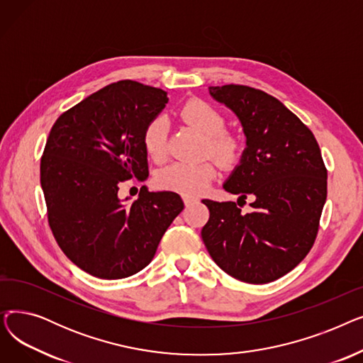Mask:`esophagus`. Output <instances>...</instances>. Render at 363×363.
Returning a JSON list of instances; mask_svg holds the SVG:
<instances>
[{"mask_svg":"<svg viewBox=\"0 0 363 363\" xmlns=\"http://www.w3.org/2000/svg\"><path fill=\"white\" fill-rule=\"evenodd\" d=\"M182 200H184L185 206H189V204H193L194 201H197L194 197H188V196H184V197H182Z\"/></svg>","mask_w":363,"mask_h":363,"instance_id":"esophagus-1","label":"esophagus"}]
</instances>
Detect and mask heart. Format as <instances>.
Masks as SVG:
<instances>
[{
  "instance_id": "obj_1",
  "label": "heart",
  "mask_w": 363,
  "mask_h": 363,
  "mask_svg": "<svg viewBox=\"0 0 363 363\" xmlns=\"http://www.w3.org/2000/svg\"><path fill=\"white\" fill-rule=\"evenodd\" d=\"M179 116L188 125L194 126L204 135V152L213 156L219 163L234 164L242 151V144L234 133L226 132L225 118L203 100H189L181 110ZM167 122L163 116H157L147 123L143 132L144 150L155 162L166 157ZM216 178V166L213 162L200 163H174L159 172L156 182L160 188L182 196L194 197L201 194Z\"/></svg>"
}]
</instances>
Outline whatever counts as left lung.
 I'll return each mask as SVG.
<instances>
[{
  "instance_id": "8db88e82",
  "label": "left lung",
  "mask_w": 363,
  "mask_h": 363,
  "mask_svg": "<svg viewBox=\"0 0 363 363\" xmlns=\"http://www.w3.org/2000/svg\"><path fill=\"white\" fill-rule=\"evenodd\" d=\"M231 108L247 138L240 164L223 184L240 201L203 200L211 218L201 230L208 255L242 282L275 281L306 257L327 200V167L312 130L279 100L245 85L208 88Z\"/></svg>"
}]
</instances>
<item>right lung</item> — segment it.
Here are the masks:
<instances>
[{
  "instance_id": "add662e5",
  "label": "right lung",
  "mask_w": 363,
  "mask_h": 363,
  "mask_svg": "<svg viewBox=\"0 0 363 363\" xmlns=\"http://www.w3.org/2000/svg\"><path fill=\"white\" fill-rule=\"evenodd\" d=\"M167 100L163 89L119 81L65 111L50 130L41 157L48 223L63 253L92 277L144 269L182 212L177 193L143 186L130 206L118 196L122 182L148 177L143 132Z\"/></svg>"
}]
</instances>
